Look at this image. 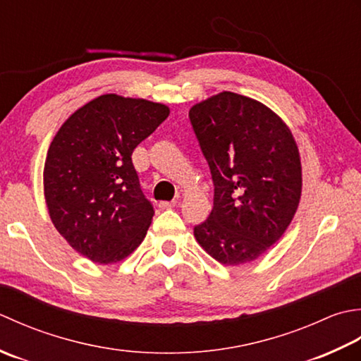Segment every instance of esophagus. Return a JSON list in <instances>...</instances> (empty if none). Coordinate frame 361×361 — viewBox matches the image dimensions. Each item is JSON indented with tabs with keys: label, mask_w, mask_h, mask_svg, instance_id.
I'll use <instances>...</instances> for the list:
<instances>
[{
	"label": "esophagus",
	"mask_w": 361,
	"mask_h": 361,
	"mask_svg": "<svg viewBox=\"0 0 361 361\" xmlns=\"http://www.w3.org/2000/svg\"><path fill=\"white\" fill-rule=\"evenodd\" d=\"M178 205V201H160L159 202V207L160 209H173Z\"/></svg>",
	"instance_id": "1"
}]
</instances>
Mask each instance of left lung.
<instances>
[{
	"instance_id": "obj_1",
	"label": "left lung",
	"mask_w": 361,
	"mask_h": 361,
	"mask_svg": "<svg viewBox=\"0 0 361 361\" xmlns=\"http://www.w3.org/2000/svg\"><path fill=\"white\" fill-rule=\"evenodd\" d=\"M215 195L195 238L223 264L254 262L281 240L298 210L302 166L290 128L260 101L221 92L188 112Z\"/></svg>"
}]
</instances>
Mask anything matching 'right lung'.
I'll return each instance as SVG.
<instances>
[{
  "instance_id": "add662e5",
  "label": "right lung",
  "mask_w": 361,
  "mask_h": 361,
  "mask_svg": "<svg viewBox=\"0 0 361 361\" xmlns=\"http://www.w3.org/2000/svg\"><path fill=\"white\" fill-rule=\"evenodd\" d=\"M168 115L160 102L101 94L68 116L51 142L43 168L49 218L88 260L120 262L146 237L154 209L132 152Z\"/></svg>"
}]
</instances>
